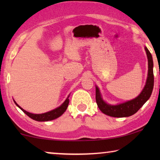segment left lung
I'll use <instances>...</instances> for the list:
<instances>
[{"label":"left lung","mask_w":160,"mask_h":160,"mask_svg":"<svg viewBox=\"0 0 160 160\" xmlns=\"http://www.w3.org/2000/svg\"><path fill=\"white\" fill-rule=\"evenodd\" d=\"M148 61V73L145 85L141 92L135 99L117 105L107 104L103 100L99 88L96 86V102L99 109L104 114L112 117H128L136 113L150 98L154 87L153 61L148 48L145 47Z\"/></svg>","instance_id":"left-lung-1"}]
</instances>
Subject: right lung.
<instances>
[{
    "mask_svg": "<svg viewBox=\"0 0 160 160\" xmlns=\"http://www.w3.org/2000/svg\"><path fill=\"white\" fill-rule=\"evenodd\" d=\"M68 97H69V95L60 107H58V108H56V109H53L52 111H50V112H48L47 113H40V114H35V113H32L27 112V111L24 110L22 108H21L20 106H19L17 103L15 102V100H14V102L24 113H26V114L31 118L37 121H51V120H53V119L58 118L59 116H61L65 112H66V110L67 109V107L68 106V104H69Z\"/></svg>",
    "mask_w": 160,
    "mask_h": 160,
    "instance_id": "right-lung-1",
    "label": "right lung"
}]
</instances>
